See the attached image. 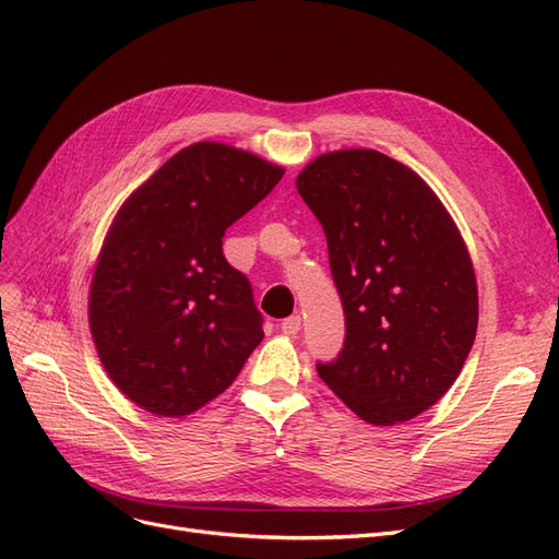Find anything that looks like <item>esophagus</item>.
Returning <instances> with one entry per match:
<instances>
[{
	"mask_svg": "<svg viewBox=\"0 0 559 559\" xmlns=\"http://www.w3.org/2000/svg\"><path fill=\"white\" fill-rule=\"evenodd\" d=\"M282 331H284L286 335H296V333L300 331V317H298V314L286 317V319L282 321Z\"/></svg>",
	"mask_w": 559,
	"mask_h": 559,
	"instance_id": "obj_1",
	"label": "esophagus"
}]
</instances>
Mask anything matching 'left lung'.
Here are the masks:
<instances>
[{
    "label": "left lung",
    "mask_w": 559,
    "mask_h": 559,
    "mask_svg": "<svg viewBox=\"0 0 559 559\" xmlns=\"http://www.w3.org/2000/svg\"><path fill=\"white\" fill-rule=\"evenodd\" d=\"M329 245L345 343L319 378L376 427L441 399L476 341L478 286L443 202L373 148L314 158L296 179Z\"/></svg>",
    "instance_id": "8db88e82"
}]
</instances>
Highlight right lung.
<instances>
[{
  "mask_svg": "<svg viewBox=\"0 0 559 559\" xmlns=\"http://www.w3.org/2000/svg\"><path fill=\"white\" fill-rule=\"evenodd\" d=\"M284 170L218 142L181 148L118 210L91 284L88 321L105 370L140 408L195 413L263 341L249 280L222 249L228 226Z\"/></svg>",
  "mask_w": 559,
  "mask_h": 559,
  "instance_id": "1",
  "label": "right lung"
}]
</instances>
